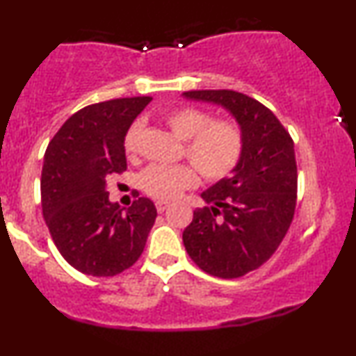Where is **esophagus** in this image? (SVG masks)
Instances as JSON below:
<instances>
[{
	"label": "esophagus",
	"mask_w": 356,
	"mask_h": 356,
	"mask_svg": "<svg viewBox=\"0 0 356 356\" xmlns=\"http://www.w3.org/2000/svg\"><path fill=\"white\" fill-rule=\"evenodd\" d=\"M155 207H157L159 212H164L167 207H169V202H167V201H157V202H155Z\"/></svg>",
	"instance_id": "34e87169"
}]
</instances>
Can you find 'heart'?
I'll return each instance as SVG.
<instances>
[{
	"label": "heart",
	"mask_w": 356,
	"mask_h": 356,
	"mask_svg": "<svg viewBox=\"0 0 356 356\" xmlns=\"http://www.w3.org/2000/svg\"><path fill=\"white\" fill-rule=\"evenodd\" d=\"M165 125L181 140H186L184 154L207 181L222 179L234 169L243 152V134L227 120H212L211 113L194 107H181L167 112ZM140 124L130 125L124 138L127 154H134ZM195 184L191 165H150L140 174V186L157 199H170Z\"/></svg>",
	"instance_id": "1"
}]
</instances>
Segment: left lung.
<instances>
[{"mask_svg": "<svg viewBox=\"0 0 356 356\" xmlns=\"http://www.w3.org/2000/svg\"><path fill=\"white\" fill-rule=\"evenodd\" d=\"M182 97L227 110L243 134L239 162L201 194L209 206L194 211L184 246L212 276H244L273 256L295 216V144L275 113L244 93L194 90Z\"/></svg>", "mask_w": 356, "mask_h": 356, "instance_id": "left-lung-1", "label": "left lung"}]
</instances>
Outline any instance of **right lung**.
Listing matches in <instances>:
<instances>
[{
	"label": "right lung",
	"instance_id": "obj_1",
	"mask_svg": "<svg viewBox=\"0 0 356 356\" xmlns=\"http://www.w3.org/2000/svg\"><path fill=\"white\" fill-rule=\"evenodd\" d=\"M150 97L88 105L68 118L47 147L43 218L68 264L90 276H115L145 248L157 209L138 197L129 209L108 199L107 179L127 169L124 138Z\"/></svg>",
	"mask_w": 356,
	"mask_h": 356
}]
</instances>
